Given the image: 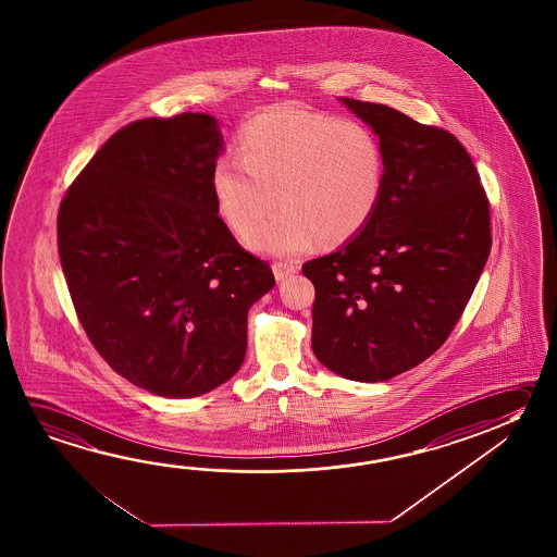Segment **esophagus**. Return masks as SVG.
<instances>
[{"mask_svg": "<svg viewBox=\"0 0 557 557\" xmlns=\"http://www.w3.org/2000/svg\"><path fill=\"white\" fill-rule=\"evenodd\" d=\"M297 272H299V265L293 264V262H275L274 264V275L277 282H283Z\"/></svg>", "mask_w": 557, "mask_h": 557, "instance_id": "esophagus-1", "label": "esophagus"}]
</instances>
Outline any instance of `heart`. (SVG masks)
<instances>
[{
    "mask_svg": "<svg viewBox=\"0 0 557 557\" xmlns=\"http://www.w3.org/2000/svg\"><path fill=\"white\" fill-rule=\"evenodd\" d=\"M386 163L381 139L359 120L332 119L285 104L248 120L238 159L211 166V194L237 233L264 215L273 196L283 206L245 233L256 252L297 256L320 237L342 245L356 237L381 203Z\"/></svg>",
    "mask_w": 557,
    "mask_h": 557,
    "instance_id": "1",
    "label": "heart"
}]
</instances>
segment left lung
I'll return each mask as SVG.
<instances>
[{"label":"left lung","instance_id":"1","mask_svg":"<svg viewBox=\"0 0 557 557\" xmlns=\"http://www.w3.org/2000/svg\"><path fill=\"white\" fill-rule=\"evenodd\" d=\"M373 128L383 198L359 235L302 265L312 351L332 373L381 383L445 344L492 250L490 201L465 146L376 102L339 97Z\"/></svg>","mask_w":557,"mask_h":557}]
</instances>
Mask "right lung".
<instances>
[{
	"instance_id": "add662e5",
	"label": "right lung",
	"mask_w": 557,
	"mask_h": 557,
	"mask_svg": "<svg viewBox=\"0 0 557 557\" xmlns=\"http://www.w3.org/2000/svg\"><path fill=\"white\" fill-rule=\"evenodd\" d=\"M218 120L184 112L119 129L62 200L58 252L77 319L126 381L164 398L227 383L248 309L275 285L218 215Z\"/></svg>"
}]
</instances>
